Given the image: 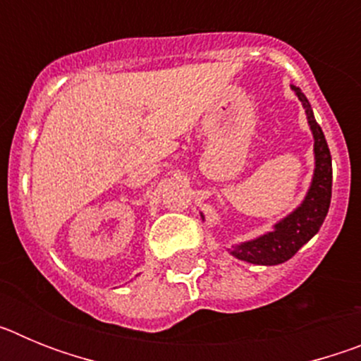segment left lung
Returning a JSON list of instances; mask_svg holds the SVG:
<instances>
[{
	"label": "left lung",
	"mask_w": 361,
	"mask_h": 361,
	"mask_svg": "<svg viewBox=\"0 0 361 361\" xmlns=\"http://www.w3.org/2000/svg\"><path fill=\"white\" fill-rule=\"evenodd\" d=\"M291 88L302 101V106L305 108L307 123L314 137V173H312L311 186L302 204L295 212L276 222L273 231L253 240L231 245L229 253L233 257L244 262L257 264V266H276L295 257L296 251L317 235L329 212L331 190H333V162H331L329 146L325 141L320 124L312 116V108L307 97L296 86H291ZM200 216L204 220V215Z\"/></svg>",
	"instance_id": "obj_1"
}]
</instances>
